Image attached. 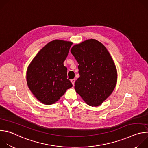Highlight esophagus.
I'll return each instance as SVG.
<instances>
[{"label": "esophagus", "instance_id": "esophagus-1", "mask_svg": "<svg viewBox=\"0 0 148 148\" xmlns=\"http://www.w3.org/2000/svg\"><path fill=\"white\" fill-rule=\"evenodd\" d=\"M71 82H72V84H73V85L74 86V82H75V79H73L71 80Z\"/></svg>", "mask_w": 148, "mask_h": 148}]
</instances>
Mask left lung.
Returning a JSON list of instances; mask_svg holds the SVG:
<instances>
[{
    "label": "left lung",
    "instance_id": "obj_1",
    "mask_svg": "<svg viewBox=\"0 0 148 148\" xmlns=\"http://www.w3.org/2000/svg\"><path fill=\"white\" fill-rule=\"evenodd\" d=\"M71 54L78 63L75 90L88 105L97 107L113 92L117 82L115 63L107 49L95 39L74 45Z\"/></svg>",
    "mask_w": 148,
    "mask_h": 148
}]
</instances>
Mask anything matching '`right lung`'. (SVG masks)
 Here are the masks:
<instances>
[{"mask_svg":"<svg viewBox=\"0 0 148 148\" xmlns=\"http://www.w3.org/2000/svg\"><path fill=\"white\" fill-rule=\"evenodd\" d=\"M70 41L54 40L42 48L29 64L26 74L27 86L41 103H55L72 87L67 79V69L64 66Z\"/></svg>","mask_w":148,"mask_h":148,"instance_id":"add662e5","label":"right lung"}]
</instances>
